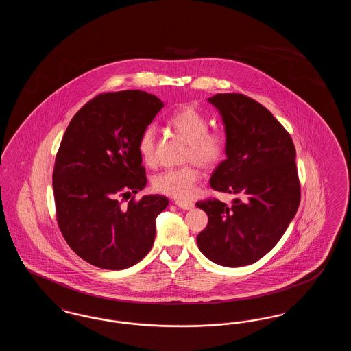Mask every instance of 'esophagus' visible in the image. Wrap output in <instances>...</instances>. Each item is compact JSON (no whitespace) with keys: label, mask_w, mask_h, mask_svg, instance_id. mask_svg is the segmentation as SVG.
<instances>
[{"label":"esophagus","mask_w":351,"mask_h":351,"mask_svg":"<svg viewBox=\"0 0 351 351\" xmlns=\"http://www.w3.org/2000/svg\"><path fill=\"white\" fill-rule=\"evenodd\" d=\"M175 204H176V206H179L183 210H191L195 208V204L191 201L178 200L175 201Z\"/></svg>","instance_id":"obj_1"}]
</instances>
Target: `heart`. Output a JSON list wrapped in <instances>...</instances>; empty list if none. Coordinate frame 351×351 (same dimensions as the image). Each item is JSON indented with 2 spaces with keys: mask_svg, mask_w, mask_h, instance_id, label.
Wrapping results in <instances>:
<instances>
[{
  "mask_svg": "<svg viewBox=\"0 0 351 351\" xmlns=\"http://www.w3.org/2000/svg\"><path fill=\"white\" fill-rule=\"evenodd\" d=\"M169 125L189 143L186 160L201 167H215L226 151V136L221 130H208V119L192 105H183L171 118ZM138 151L145 165L156 163V129L147 126L138 141ZM200 172L193 166L171 168L152 179L156 192L178 200H186L196 192Z\"/></svg>",
  "mask_w": 351,
  "mask_h": 351,
  "instance_id": "1",
  "label": "heart"
}]
</instances>
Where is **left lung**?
I'll use <instances>...</instances> for the list:
<instances>
[{
	"label": "left lung",
	"mask_w": 351,
	"mask_h": 351,
	"mask_svg": "<svg viewBox=\"0 0 351 351\" xmlns=\"http://www.w3.org/2000/svg\"><path fill=\"white\" fill-rule=\"evenodd\" d=\"M226 136V159L210 186L235 196L232 205L199 201L208 215L197 235L201 252L225 267L252 265L282 238L300 204L296 150L289 134L263 105L237 93L209 97Z\"/></svg>",
	"instance_id": "obj_1"
}]
</instances>
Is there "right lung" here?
I'll return each mask as SVG.
<instances>
[{
	"label": "right lung",
	"instance_id": "1",
	"mask_svg": "<svg viewBox=\"0 0 351 351\" xmlns=\"http://www.w3.org/2000/svg\"><path fill=\"white\" fill-rule=\"evenodd\" d=\"M163 106L147 92L105 93L68 125L52 175L56 217L69 247L93 266L130 267L154 245L167 197L145 195L121 206L118 196L146 186L138 141Z\"/></svg>",
	"mask_w": 351,
	"mask_h": 351
}]
</instances>
